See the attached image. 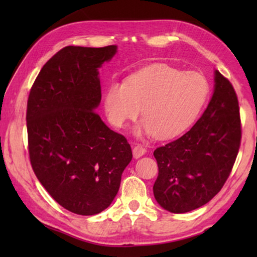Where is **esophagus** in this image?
Wrapping results in <instances>:
<instances>
[{
	"label": "esophagus",
	"mask_w": 257,
	"mask_h": 257,
	"mask_svg": "<svg viewBox=\"0 0 257 257\" xmlns=\"http://www.w3.org/2000/svg\"><path fill=\"white\" fill-rule=\"evenodd\" d=\"M145 153H146V149L142 145H136L133 150V154H134L135 159H139L141 156H143Z\"/></svg>",
	"instance_id": "obj_1"
}]
</instances>
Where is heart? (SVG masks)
I'll list each match as a JSON object with an SVG mask.
<instances>
[{
    "label": "heart",
    "instance_id": "obj_1",
    "mask_svg": "<svg viewBox=\"0 0 257 257\" xmlns=\"http://www.w3.org/2000/svg\"><path fill=\"white\" fill-rule=\"evenodd\" d=\"M208 94L210 82L201 72H184L159 63L132 73L123 82H110L104 110L112 125L123 128L136 119L142 107L144 119L135 128V135L169 139L194 123Z\"/></svg>",
    "mask_w": 257,
    "mask_h": 257
}]
</instances>
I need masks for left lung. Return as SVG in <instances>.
<instances>
[{
  "label": "left lung",
  "mask_w": 257,
  "mask_h": 257,
  "mask_svg": "<svg viewBox=\"0 0 257 257\" xmlns=\"http://www.w3.org/2000/svg\"><path fill=\"white\" fill-rule=\"evenodd\" d=\"M241 139L236 92L214 71V90L206 110L189 132L154 151L159 176L156 202L171 213L205 205L227 181Z\"/></svg>",
  "instance_id": "8db88e82"
}]
</instances>
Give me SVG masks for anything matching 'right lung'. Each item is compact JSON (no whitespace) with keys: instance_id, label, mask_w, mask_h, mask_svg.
<instances>
[{"instance_id":"right-lung-1","label":"right lung","mask_w":257,"mask_h":257,"mask_svg":"<svg viewBox=\"0 0 257 257\" xmlns=\"http://www.w3.org/2000/svg\"><path fill=\"white\" fill-rule=\"evenodd\" d=\"M118 46H67L47 61L27 103L29 158L43 187L61 206L94 215L110 206L133 159L122 135L95 110L101 103L98 69Z\"/></svg>"}]
</instances>
